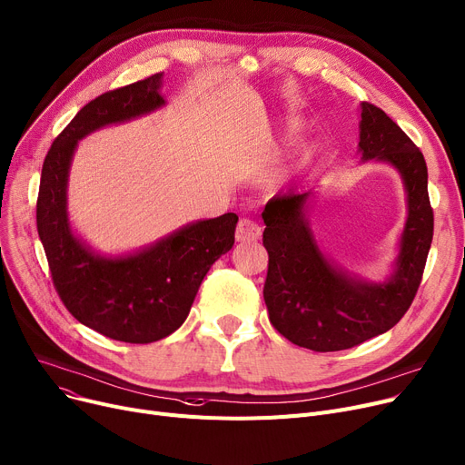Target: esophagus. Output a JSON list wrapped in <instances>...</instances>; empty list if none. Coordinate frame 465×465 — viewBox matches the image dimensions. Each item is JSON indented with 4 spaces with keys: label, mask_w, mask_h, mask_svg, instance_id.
<instances>
[{
    "label": "esophagus",
    "mask_w": 465,
    "mask_h": 465,
    "mask_svg": "<svg viewBox=\"0 0 465 465\" xmlns=\"http://www.w3.org/2000/svg\"><path fill=\"white\" fill-rule=\"evenodd\" d=\"M260 235H262V228L254 223V220H251V218H241L239 220L237 230H235V239L239 242L256 241V239H260Z\"/></svg>",
    "instance_id": "obj_1"
}]
</instances>
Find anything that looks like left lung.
I'll use <instances>...</instances> for the list:
<instances>
[{
    "instance_id": "left-lung-1",
    "label": "left lung",
    "mask_w": 465,
    "mask_h": 465,
    "mask_svg": "<svg viewBox=\"0 0 465 465\" xmlns=\"http://www.w3.org/2000/svg\"><path fill=\"white\" fill-rule=\"evenodd\" d=\"M360 116V160L392 165L407 195L398 254L384 281L363 279L321 249L311 228L314 190L275 195L262 213L270 321L292 343L316 352L345 351L394 328L417 294L433 237L422 153L379 107L361 104Z\"/></svg>"
}]
</instances>
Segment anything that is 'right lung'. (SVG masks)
Masks as SVG:
<instances>
[{
    "mask_svg": "<svg viewBox=\"0 0 465 465\" xmlns=\"http://www.w3.org/2000/svg\"><path fill=\"white\" fill-rule=\"evenodd\" d=\"M163 73L97 95L48 151L39 184L37 232L58 294L75 319L124 343H153L183 326L211 265L235 241L237 214L195 220L124 254L94 251L71 226L67 184L79 141L162 109Z\"/></svg>",
    "mask_w": 465,
    "mask_h": 465,
    "instance_id": "1",
    "label": "right lung"
}]
</instances>
